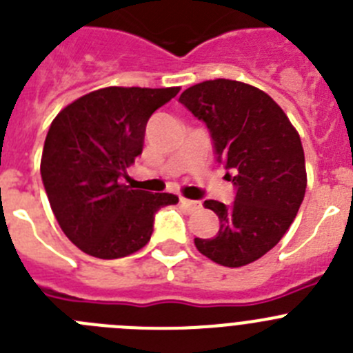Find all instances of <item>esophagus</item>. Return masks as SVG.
<instances>
[{
    "mask_svg": "<svg viewBox=\"0 0 353 353\" xmlns=\"http://www.w3.org/2000/svg\"><path fill=\"white\" fill-rule=\"evenodd\" d=\"M179 202H181V205L186 209V211H195V209L200 208L199 200H190V199H183V196H181Z\"/></svg>",
    "mask_w": 353,
    "mask_h": 353,
    "instance_id": "34e87169",
    "label": "esophagus"
}]
</instances>
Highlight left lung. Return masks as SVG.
<instances>
[{
    "label": "left lung",
    "instance_id": "8db88e82",
    "mask_svg": "<svg viewBox=\"0 0 353 353\" xmlns=\"http://www.w3.org/2000/svg\"><path fill=\"white\" fill-rule=\"evenodd\" d=\"M211 133L216 160L236 186L225 205L205 200L220 218L211 239L195 237L202 255L225 268H241L265 255L294 221L306 192L299 133L268 93L228 79L192 85L179 97Z\"/></svg>",
    "mask_w": 353,
    "mask_h": 353
}]
</instances>
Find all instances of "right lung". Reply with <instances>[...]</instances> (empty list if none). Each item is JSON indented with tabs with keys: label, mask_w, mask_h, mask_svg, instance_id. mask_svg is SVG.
<instances>
[{
	"label": "right lung",
	"mask_w": 353,
	"mask_h": 353,
	"mask_svg": "<svg viewBox=\"0 0 353 353\" xmlns=\"http://www.w3.org/2000/svg\"><path fill=\"white\" fill-rule=\"evenodd\" d=\"M179 88H103L56 116L42 153L43 186L59 227L79 250L112 260L151 239L154 214L172 193L132 190L126 169L142 153L145 125Z\"/></svg>",
	"instance_id": "right-lung-1"
}]
</instances>
